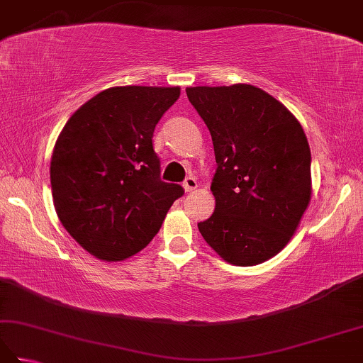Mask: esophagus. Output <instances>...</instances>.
<instances>
[{
	"mask_svg": "<svg viewBox=\"0 0 363 363\" xmlns=\"http://www.w3.org/2000/svg\"><path fill=\"white\" fill-rule=\"evenodd\" d=\"M198 189V182L195 177H187L186 181H184V190L187 191V194H190V191H194Z\"/></svg>",
	"mask_w": 363,
	"mask_h": 363,
	"instance_id": "34e87169",
	"label": "esophagus"
}]
</instances>
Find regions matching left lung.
<instances>
[{
  "instance_id": "left-lung-1",
  "label": "left lung",
  "mask_w": 363,
  "mask_h": 363,
  "mask_svg": "<svg viewBox=\"0 0 363 363\" xmlns=\"http://www.w3.org/2000/svg\"><path fill=\"white\" fill-rule=\"evenodd\" d=\"M209 128L217 172L215 211L198 223L207 245L237 267L285 248L311 203V148L287 107L259 87H187Z\"/></svg>"
}]
</instances>
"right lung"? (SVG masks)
Masks as SVG:
<instances>
[{"label":"right lung","mask_w":363,"mask_h":363,"mask_svg":"<svg viewBox=\"0 0 363 363\" xmlns=\"http://www.w3.org/2000/svg\"><path fill=\"white\" fill-rule=\"evenodd\" d=\"M179 87L125 86L99 91L67 121L54 145L50 177L57 217L91 256L118 262L159 233L184 195L160 181L152 133Z\"/></svg>","instance_id":"add662e5"}]
</instances>
